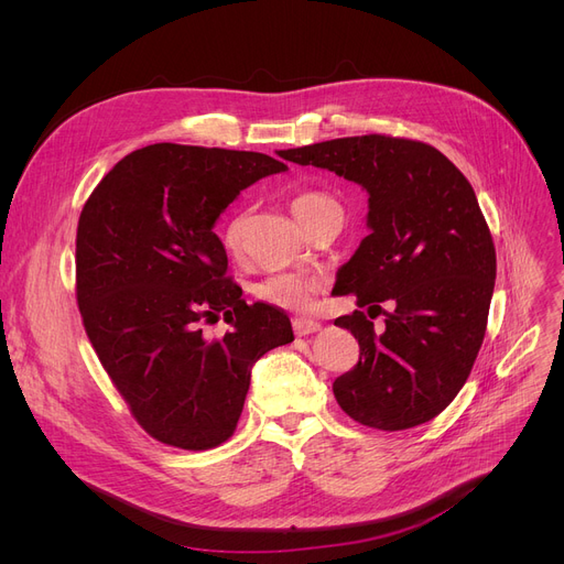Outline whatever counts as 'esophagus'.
I'll return each mask as SVG.
<instances>
[{"instance_id":"34e87169","label":"esophagus","mask_w":564,"mask_h":564,"mask_svg":"<svg viewBox=\"0 0 564 564\" xmlns=\"http://www.w3.org/2000/svg\"><path fill=\"white\" fill-rule=\"evenodd\" d=\"M292 329H294V334H297V336H308V334L319 332V322L308 319V317H294L292 319Z\"/></svg>"}]
</instances>
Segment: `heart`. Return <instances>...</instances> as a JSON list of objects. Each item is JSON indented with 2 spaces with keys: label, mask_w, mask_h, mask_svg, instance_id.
I'll use <instances>...</instances> for the list:
<instances>
[{
  "label": "heart",
  "mask_w": 564,
  "mask_h": 564,
  "mask_svg": "<svg viewBox=\"0 0 564 564\" xmlns=\"http://www.w3.org/2000/svg\"><path fill=\"white\" fill-rule=\"evenodd\" d=\"M338 205L332 196L322 192H302L292 198L290 207L292 215L304 226L311 217L322 213L324 207ZM242 237H245V215L230 217L221 228V245L228 253H240L242 249ZM319 288V281L308 274H276L260 281L253 288V294L262 302L274 308L285 311H308L313 306V297Z\"/></svg>",
  "instance_id": "b5f03b06"
}]
</instances>
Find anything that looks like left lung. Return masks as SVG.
<instances>
[{
    "label": "left lung",
    "mask_w": 564,
    "mask_h": 564,
    "mask_svg": "<svg viewBox=\"0 0 564 564\" xmlns=\"http://www.w3.org/2000/svg\"><path fill=\"white\" fill-rule=\"evenodd\" d=\"M285 160L334 171L368 192V228L338 270L336 294L381 313V334L354 311L336 319L361 357L334 381L340 409L398 432L432 421L466 383L480 351L496 281V249L476 192L434 145L364 134L290 148ZM372 317V313H370Z\"/></svg>",
    "instance_id": "left-lung-1"
}]
</instances>
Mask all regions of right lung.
Returning <instances> with one entry per match:
<instances>
[{
  "instance_id": "1",
  "label": "right lung",
  "mask_w": 564,
  "mask_h": 564,
  "mask_svg": "<svg viewBox=\"0 0 564 564\" xmlns=\"http://www.w3.org/2000/svg\"><path fill=\"white\" fill-rule=\"evenodd\" d=\"M288 166L226 148L153 143L126 155L84 203L77 304L88 340L137 423L183 451L237 427L253 364L294 340L270 304H247L213 230L242 189ZM225 315L231 332L205 339Z\"/></svg>"
}]
</instances>
